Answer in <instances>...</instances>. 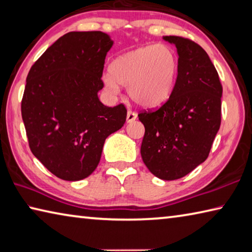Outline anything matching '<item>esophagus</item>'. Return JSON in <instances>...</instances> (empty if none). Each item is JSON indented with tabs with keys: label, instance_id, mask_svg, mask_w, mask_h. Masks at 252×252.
<instances>
[{
	"label": "esophagus",
	"instance_id": "esophagus-1",
	"mask_svg": "<svg viewBox=\"0 0 252 252\" xmlns=\"http://www.w3.org/2000/svg\"><path fill=\"white\" fill-rule=\"evenodd\" d=\"M136 118H137V115H136L134 112H131V110H128V112H127V117H126L127 123H133L134 121H136Z\"/></svg>",
	"mask_w": 252,
	"mask_h": 252
}]
</instances>
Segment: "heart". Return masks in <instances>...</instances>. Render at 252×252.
Returning a JSON list of instances; mask_svg holds the SVG:
<instances>
[{
  "instance_id": "obj_1",
  "label": "heart",
  "mask_w": 252,
  "mask_h": 252,
  "mask_svg": "<svg viewBox=\"0 0 252 252\" xmlns=\"http://www.w3.org/2000/svg\"><path fill=\"white\" fill-rule=\"evenodd\" d=\"M177 70V56L169 46L146 45L110 62L104 84L110 93H117L119 85L127 86V93L136 104L156 108L168 100Z\"/></svg>"
}]
</instances>
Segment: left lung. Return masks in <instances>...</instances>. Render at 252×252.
Instances as JSON below:
<instances>
[{
	"instance_id": "obj_1",
	"label": "left lung",
	"mask_w": 252,
	"mask_h": 252,
	"mask_svg": "<svg viewBox=\"0 0 252 252\" xmlns=\"http://www.w3.org/2000/svg\"><path fill=\"white\" fill-rule=\"evenodd\" d=\"M162 39L176 46L178 75L169 99L138 115L145 126L140 154L153 175L175 180L208 157L221 122L222 87L204 48L179 36Z\"/></svg>"
}]
</instances>
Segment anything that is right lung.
I'll return each instance as SVG.
<instances>
[{"mask_svg":"<svg viewBox=\"0 0 252 252\" xmlns=\"http://www.w3.org/2000/svg\"><path fill=\"white\" fill-rule=\"evenodd\" d=\"M114 41L103 32H69L52 44L31 67L22 99L33 155L63 180L90 176L105 139L126 122L124 105L105 106V57Z\"/></svg>","mask_w":252,"mask_h":252,"instance_id":"right-lung-1","label":"right lung"}]
</instances>
